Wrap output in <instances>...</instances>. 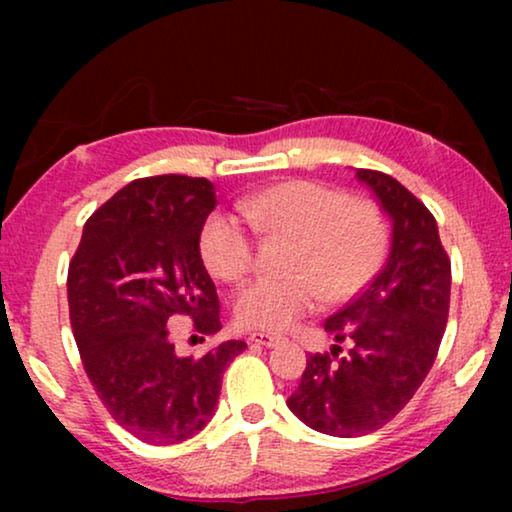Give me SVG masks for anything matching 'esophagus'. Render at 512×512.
Instances as JSON below:
<instances>
[{"mask_svg":"<svg viewBox=\"0 0 512 512\" xmlns=\"http://www.w3.org/2000/svg\"><path fill=\"white\" fill-rule=\"evenodd\" d=\"M251 342H256V345L261 347H277L282 338L279 335H272V333H251Z\"/></svg>","mask_w":512,"mask_h":512,"instance_id":"obj_1","label":"esophagus"}]
</instances>
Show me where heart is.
<instances>
[{
	"label": "heart",
	"mask_w": 512,
	"mask_h": 512,
	"mask_svg": "<svg viewBox=\"0 0 512 512\" xmlns=\"http://www.w3.org/2000/svg\"><path fill=\"white\" fill-rule=\"evenodd\" d=\"M256 233L291 240L284 279H256L237 293L235 317L256 331H286L324 298L356 296L387 256L389 228L380 209L314 181H284L240 202ZM200 256L223 282L254 265V240L235 216L214 212L200 230Z\"/></svg>",
	"instance_id": "b5f03b06"
}]
</instances>
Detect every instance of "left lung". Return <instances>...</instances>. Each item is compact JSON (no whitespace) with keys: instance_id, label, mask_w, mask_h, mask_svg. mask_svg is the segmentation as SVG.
Here are the masks:
<instances>
[{"instance_id":"obj_1","label":"left lung","mask_w":512,"mask_h":512,"mask_svg":"<svg viewBox=\"0 0 512 512\" xmlns=\"http://www.w3.org/2000/svg\"><path fill=\"white\" fill-rule=\"evenodd\" d=\"M391 219L384 268L352 303L326 319L331 354H310L289 410L310 429L366 436L391 422L429 375L450 312L452 268L433 214L394 177L356 170Z\"/></svg>"}]
</instances>
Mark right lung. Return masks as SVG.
Segmentation results:
<instances>
[{"instance_id":"add662e5","label":"right lung","mask_w":512,"mask_h":512,"mask_svg":"<svg viewBox=\"0 0 512 512\" xmlns=\"http://www.w3.org/2000/svg\"><path fill=\"white\" fill-rule=\"evenodd\" d=\"M216 207L212 181L184 174L135 179L83 226L69 263V321L88 380L109 415L149 445H177L205 429L228 363L247 342L202 359L177 356L172 317L200 333L221 328L219 296L200 256Z\"/></svg>"}]
</instances>
